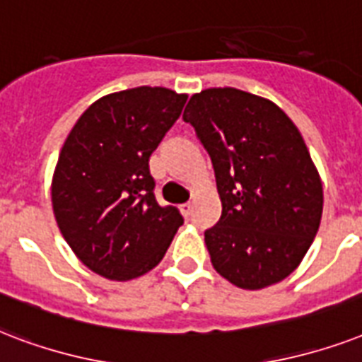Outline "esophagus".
Returning a JSON list of instances; mask_svg holds the SVG:
<instances>
[{
	"mask_svg": "<svg viewBox=\"0 0 362 362\" xmlns=\"http://www.w3.org/2000/svg\"><path fill=\"white\" fill-rule=\"evenodd\" d=\"M192 204H190V202H187V204H183V206H181V213H183L185 217H190V215H192Z\"/></svg>",
	"mask_w": 362,
	"mask_h": 362,
	"instance_id": "34e87169",
	"label": "esophagus"
}]
</instances>
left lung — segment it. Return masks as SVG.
Listing matches in <instances>:
<instances>
[{"instance_id":"left-lung-1","label":"left lung","mask_w":362,"mask_h":362,"mask_svg":"<svg viewBox=\"0 0 362 362\" xmlns=\"http://www.w3.org/2000/svg\"><path fill=\"white\" fill-rule=\"evenodd\" d=\"M209 153L223 213L206 230L211 264L232 285L270 287L293 274L323 215V185L295 122L266 98L206 88L183 113Z\"/></svg>"}]
</instances>
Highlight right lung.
Returning a JSON list of instances; mask_svg holds the SVG:
<instances>
[{"instance_id": "1", "label": "right lung", "mask_w": 362, "mask_h": 362, "mask_svg": "<svg viewBox=\"0 0 362 362\" xmlns=\"http://www.w3.org/2000/svg\"><path fill=\"white\" fill-rule=\"evenodd\" d=\"M187 94L137 86L100 98L64 141L52 175L62 236L94 274L128 281L153 270L183 225L155 198L149 156L183 111Z\"/></svg>"}]
</instances>
